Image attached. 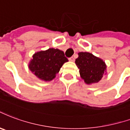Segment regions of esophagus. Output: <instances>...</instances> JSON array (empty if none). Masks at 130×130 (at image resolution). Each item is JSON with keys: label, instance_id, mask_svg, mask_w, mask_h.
Here are the masks:
<instances>
[{"label": "esophagus", "instance_id": "esophagus-1", "mask_svg": "<svg viewBox=\"0 0 130 130\" xmlns=\"http://www.w3.org/2000/svg\"><path fill=\"white\" fill-rule=\"evenodd\" d=\"M69 60H70V61H72V62H74V57H70V58H69Z\"/></svg>", "mask_w": 130, "mask_h": 130}]
</instances>
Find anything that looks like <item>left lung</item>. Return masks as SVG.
<instances>
[{
  "instance_id": "1",
  "label": "left lung",
  "mask_w": 130,
  "mask_h": 130,
  "mask_svg": "<svg viewBox=\"0 0 130 130\" xmlns=\"http://www.w3.org/2000/svg\"><path fill=\"white\" fill-rule=\"evenodd\" d=\"M78 54L75 63L85 83L89 85L100 81L106 72L105 62L91 53L79 52Z\"/></svg>"
}]
</instances>
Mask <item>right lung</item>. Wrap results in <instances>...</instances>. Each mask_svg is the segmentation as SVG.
<instances>
[{"label":"right lung","instance_id":"obj_1","mask_svg":"<svg viewBox=\"0 0 130 130\" xmlns=\"http://www.w3.org/2000/svg\"><path fill=\"white\" fill-rule=\"evenodd\" d=\"M29 63V69L39 79L50 81L56 77L60 69L68 59L58 49L50 48L35 53Z\"/></svg>","mask_w":130,"mask_h":130}]
</instances>
